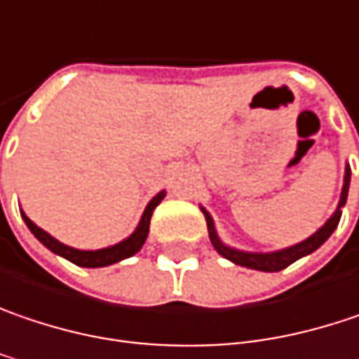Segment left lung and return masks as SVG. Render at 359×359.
Returning <instances> with one entry per match:
<instances>
[{
    "instance_id": "left-lung-1",
    "label": "left lung",
    "mask_w": 359,
    "mask_h": 359,
    "mask_svg": "<svg viewBox=\"0 0 359 359\" xmlns=\"http://www.w3.org/2000/svg\"><path fill=\"white\" fill-rule=\"evenodd\" d=\"M349 180H351V168L349 164H346V175H344V187H341V195H339V203L335 207V211L331 213V217L327 219L315 233H311L306 240L288 245V248H280L274 252H245V250H238L231 248L227 243L222 242L217 229H215V222L211 217V213L201 205V211L207 219V229H209V240L213 243V248L217 250V254H222L225 260L243 266V268H252V270H260V272H280L285 270L286 266H290L292 262L305 258L309 254H313L315 250H319L323 243L331 238V233L337 229V223L341 219V209L348 201L349 191Z\"/></svg>"
}]
</instances>
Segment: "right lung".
I'll return each mask as SVG.
<instances>
[{
  "instance_id": "obj_1",
  "label": "right lung",
  "mask_w": 359,
  "mask_h": 359,
  "mask_svg": "<svg viewBox=\"0 0 359 359\" xmlns=\"http://www.w3.org/2000/svg\"><path fill=\"white\" fill-rule=\"evenodd\" d=\"M166 197V191H160L158 195H154L150 203L146 205L140 223L136 225V229L121 242L114 243V245H107V248H101V250H79L73 245H67V243L58 242L56 238H53L48 231H44L42 227H38L36 223L20 209L22 213V219L28 225V229L34 233V238L42 245H46L53 254L69 260V262L76 264V266H83V268H103V266H111V264L121 262L126 258H132L134 254H137L142 250V245L148 238V231H150V219H152V213L154 209L160 205V201Z\"/></svg>"
}]
</instances>
